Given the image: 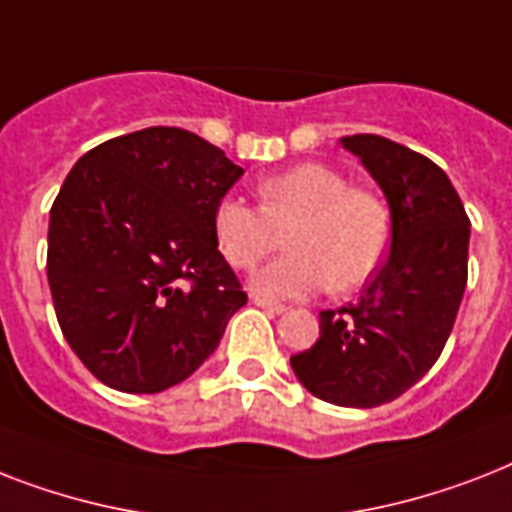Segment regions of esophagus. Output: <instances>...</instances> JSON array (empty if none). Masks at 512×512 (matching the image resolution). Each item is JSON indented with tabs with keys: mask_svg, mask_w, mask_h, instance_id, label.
I'll use <instances>...</instances> for the list:
<instances>
[{
	"mask_svg": "<svg viewBox=\"0 0 512 512\" xmlns=\"http://www.w3.org/2000/svg\"><path fill=\"white\" fill-rule=\"evenodd\" d=\"M252 303H255L257 308H263V311H268V313H276V316H279V313H284V311H287V305H281V303H273V300H268V297H260V295H252Z\"/></svg>",
	"mask_w": 512,
	"mask_h": 512,
	"instance_id": "1",
	"label": "esophagus"
}]
</instances>
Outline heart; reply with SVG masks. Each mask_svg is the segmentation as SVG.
<instances>
[{
  "label": "heart",
  "mask_w": 512,
  "mask_h": 512,
  "mask_svg": "<svg viewBox=\"0 0 512 512\" xmlns=\"http://www.w3.org/2000/svg\"><path fill=\"white\" fill-rule=\"evenodd\" d=\"M257 207L220 199L212 215L217 247L233 268L249 271L287 239V255L257 273L268 297H305L329 287L356 292L380 271L393 236L388 201L358 188L335 167L297 164L255 185Z\"/></svg>",
  "instance_id": "heart-1"
}]
</instances>
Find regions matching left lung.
<instances>
[{
  "mask_svg": "<svg viewBox=\"0 0 512 512\" xmlns=\"http://www.w3.org/2000/svg\"><path fill=\"white\" fill-rule=\"evenodd\" d=\"M388 196L393 241L361 300L319 313L321 337L292 356L297 380L337 406L388 404L436 364L468 284L470 220L446 172L380 135L342 138Z\"/></svg>",
  "mask_w": 512,
  "mask_h": 512,
  "instance_id": "left-lung-1",
  "label": "left lung"
}]
</instances>
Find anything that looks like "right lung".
Here are the masks:
<instances>
[{"label":"right lung","instance_id":"obj_1","mask_svg":"<svg viewBox=\"0 0 512 512\" xmlns=\"http://www.w3.org/2000/svg\"><path fill=\"white\" fill-rule=\"evenodd\" d=\"M241 172L180 127L106 140L68 172L50 209L47 281L60 332L103 385L183 382L247 303L212 231Z\"/></svg>","mask_w":512,"mask_h":512}]
</instances>
